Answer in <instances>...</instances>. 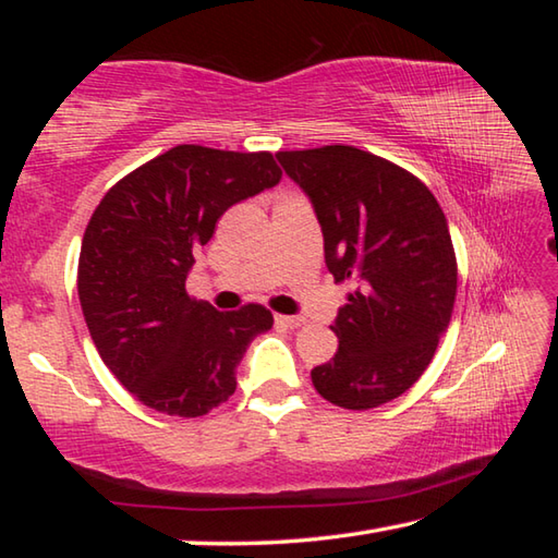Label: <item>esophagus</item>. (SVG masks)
<instances>
[{
	"label": "esophagus",
	"mask_w": 558,
	"mask_h": 558,
	"mask_svg": "<svg viewBox=\"0 0 558 558\" xmlns=\"http://www.w3.org/2000/svg\"><path fill=\"white\" fill-rule=\"evenodd\" d=\"M276 323L282 327H290V329H298L305 325V317H298V315H276Z\"/></svg>",
	"instance_id": "34e87169"
}]
</instances>
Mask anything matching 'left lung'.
I'll return each mask as SVG.
<instances>
[{
	"mask_svg": "<svg viewBox=\"0 0 558 558\" xmlns=\"http://www.w3.org/2000/svg\"><path fill=\"white\" fill-rule=\"evenodd\" d=\"M276 157L313 202L329 272L354 286L329 327L337 354L310 374L317 393L352 411L399 399L450 325L458 263L446 214L418 177L364 149Z\"/></svg>",
	"mask_w": 558,
	"mask_h": 558,
	"instance_id": "left-lung-1",
	"label": "left lung"
}]
</instances>
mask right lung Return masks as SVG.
I'll use <instances>...</instances> for the list:
<instances>
[{"mask_svg":"<svg viewBox=\"0 0 558 558\" xmlns=\"http://www.w3.org/2000/svg\"><path fill=\"white\" fill-rule=\"evenodd\" d=\"M270 153L177 145L108 189L83 233L78 298L98 354L149 409L196 418L229 401L270 310L186 295L194 251L229 206L280 182Z\"/></svg>","mask_w":558,"mask_h":558,"instance_id":"obj_1","label":"right lung"}]
</instances>
